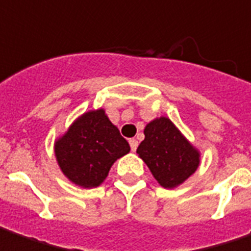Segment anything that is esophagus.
Masks as SVG:
<instances>
[{
  "label": "esophagus",
  "instance_id": "obj_1",
  "mask_svg": "<svg viewBox=\"0 0 251 251\" xmlns=\"http://www.w3.org/2000/svg\"><path fill=\"white\" fill-rule=\"evenodd\" d=\"M129 146H131L132 151H135L136 148H138V141L136 139H129Z\"/></svg>",
  "mask_w": 251,
  "mask_h": 251
}]
</instances>
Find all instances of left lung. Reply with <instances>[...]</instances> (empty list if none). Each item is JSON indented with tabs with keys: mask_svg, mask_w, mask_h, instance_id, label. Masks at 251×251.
<instances>
[{
	"mask_svg": "<svg viewBox=\"0 0 251 251\" xmlns=\"http://www.w3.org/2000/svg\"><path fill=\"white\" fill-rule=\"evenodd\" d=\"M145 139L136 153L162 187L175 188L200 165V151L168 117H157L145 127Z\"/></svg>",
	"mask_w": 251,
	"mask_h": 251,
	"instance_id": "obj_1",
	"label": "left lung"
}]
</instances>
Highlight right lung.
I'll return each mask as SVG.
<instances>
[{
  "instance_id": "obj_1",
  "label": "right lung",
  "mask_w": 251,
  "mask_h": 251,
  "mask_svg": "<svg viewBox=\"0 0 251 251\" xmlns=\"http://www.w3.org/2000/svg\"><path fill=\"white\" fill-rule=\"evenodd\" d=\"M128 151V142L103 109L83 113L54 143L60 169L72 183L84 188L98 187L113 162Z\"/></svg>"
}]
</instances>
